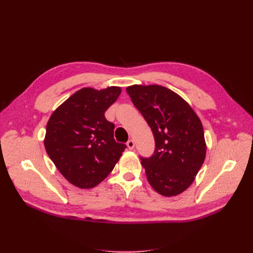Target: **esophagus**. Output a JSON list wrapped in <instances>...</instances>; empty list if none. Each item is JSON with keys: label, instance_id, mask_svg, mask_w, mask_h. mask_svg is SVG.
<instances>
[{"label": "esophagus", "instance_id": "obj_1", "mask_svg": "<svg viewBox=\"0 0 253 253\" xmlns=\"http://www.w3.org/2000/svg\"><path fill=\"white\" fill-rule=\"evenodd\" d=\"M126 145H127V148L129 150H133L134 147H135V142H134L133 139H128V141L126 142Z\"/></svg>", "mask_w": 253, "mask_h": 253}]
</instances>
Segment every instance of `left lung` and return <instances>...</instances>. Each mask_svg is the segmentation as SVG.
<instances>
[{
	"label": "left lung",
	"instance_id": "1",
	"mask_svg": "<svg viewBox=\"0 0 253 253\" xmlns=\"http://www.w3.org/2000/svg\"><path fill=\"white\" fill-rule=\"evenodd\" d=\"M155 139V151L141 165L152 188L164 196H175L195 179L206 157L204 128L195 112L173 90L162 85L126 87Z\"/></svg>",
	"mask_w": 253,
	"mask_h": 253
}]
</instances>
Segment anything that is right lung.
Masks as SVG:
<instances>
[{
  "instance_id": "add662e5",
  "label": "right lung",
  "mask_w": 253,
  "mask_h": 253,
  "mask_svg": "<svg viewBox=\"0 0 253 253\" xmlns=\"http://www.w3.org/2000/svg\"><path fill=\"white\" fill-rule=\"evenodd\" d=\"M121 93L118 86L83 87L51 114L44 145L57 169L74 186L96 187L114 169L126 145L114 139L104 113Z\"/></svg>"
}]
</instances>
